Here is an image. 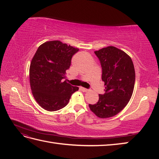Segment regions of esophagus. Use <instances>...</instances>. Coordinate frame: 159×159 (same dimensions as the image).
I'll list each match as a JSON object with an SVG mask.
<instances>
[{"label":"esophagus","mask_w":159,"mask_h":159,"mask_svg":"<svg viewBox=\"0 0 159 159\" xmlns=\"http://www.w3.org/2000/svg\"><path fill=\"white\" fill-rule=\"evenodd\" d=\"M80 89H81L83 92H88L89 91V89H86V88H84V87H80Z\"/></svg>","instance_id":"obj_1"}]
</instances>
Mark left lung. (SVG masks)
I'll use <instances>...</instances> for the list:
<instances>
[{
    "label": "left lung",
    "instance_id": "obj_1",
    "mask_svg": "<svg viewBox=\"0 0 159 159\" xmlns=\"http://www.w3.org/2000/svg\"><path fill=\"white\" fill-rule=\"evenodd\" d=\"M102 67V80L105 89L99 94L96 104H89L91 111L100 118H108L119 113L127 105L135 82V72L130 57L114 46H108L94 52Z\"/></svg>",
    "mask_w": 159,
    "mask_h": 159
}]
</instances>
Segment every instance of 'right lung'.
I'll return each instance as SVG.
<instances>
[{"instance_id":"1","label":"right lung","mask_w":159,"mask_h":159,"mask_svg":"<svg viewBox=\"0 0 159 159\" xmlns=\"http://www.w3.org/2000/svg\"><path fill=\"white\" fill-rule=\"evenodd\" d=\"M79 50L57 40L43 43L37 50L30 66V85L35 100L43 109H62L79 90L63 80L72 56Z\"/></svg>"}]
</instances>
